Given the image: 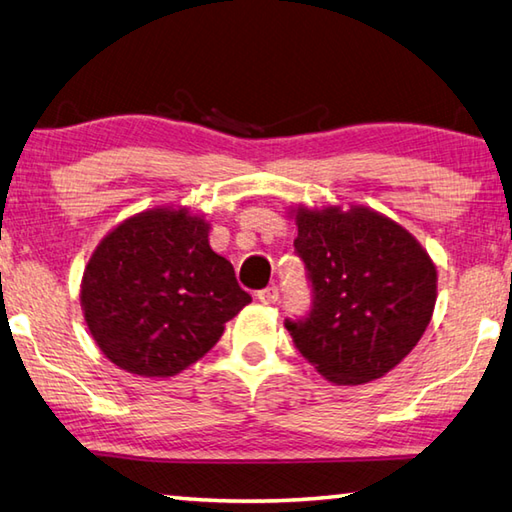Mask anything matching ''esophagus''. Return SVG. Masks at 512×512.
Instances as JSON below:
<instances>
[{
	"instance_id": "1",
	"label": "esophagus",
	"mask_w": 512,
	"mask_h": 512,
	"mask_svg": "<svg viewBox=\"0 0 512 512\" xmlns=\"http://www.w3.org/2000/svg\"><path fill=\"white\" fill-rule=\"evenodd\" d=\"M277 298H280V293H277L275 287H266L257 293V300L262 302V305H275Z\"/></svg>"
}]
</instances>
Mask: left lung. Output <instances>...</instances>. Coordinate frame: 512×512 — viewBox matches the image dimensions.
<instances>
[{"label":"left lung","mask_w":512,"mask_h":512,"mask_svg":"<svg viewBox=\"0 0 512 512\" xmlns=\"http://www.w3.org/2000/svg\"><path fill=\"white\" fill-rule=\"evenodd\" d=\"M289 216L314 287L309 316L284 323L298 352L332 384L384 377L429 325L436 264L409 230L366 205H296Z\"/></svg>","instance_id":"1"}]
</instances>
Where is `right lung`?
<instances>
[{
    "label": "right lung",
    "instance_id": "right-lung-1",
    "mask_svg": "<svg viewBox=\"0 0 512 512\" xmlns=\"http://www.w3.org/2000/svg\"><path fill=\"white\" fill-rule=\"evenodd\" d=\"M210 221L160 205L115 225L81 280L94 343L121 370L173 377L210 352L250 296L210 248Z\"/></svg>",
    "mask_w": 512,
    "mask_h": 512
}]
</instances>
